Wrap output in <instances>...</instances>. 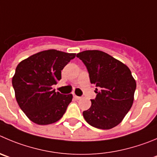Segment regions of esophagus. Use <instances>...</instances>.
<instances>
[{
	"label": "esophagus",
	"instance_id": "obj_1",
	"mask_svg": "<svg viewBox=\"0 0 157 157\" xmlns=\"http://www.w3.org/2000/svg\"><path fill=\"white\" fill-rule=\"evenodd\" d=\"M73 97H74L75 99H76V100H78V99H80V98H81V97H80V96H77V95H73Z\"/></svg>",
	"mask_w": 157,
	"mask_h": 157
}]
</instances>
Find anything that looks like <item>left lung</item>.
I'll list each match as a JSON object with an SVG mask.
<instances>
[{"mask_svg":"<svg viewBox=\"0 0 157 157\" xmlns=\"http://www.w3.org/2000/svg\"><path fill=\"white\" fill-rule=\"evenodd\" d=\"M76 57L87 68L90 82L96 87L92 105L82 113L86 122L98 129L119 125L132 107L136 83L125 64L102 51L88 50Z\"/></svg>","mask_w":157,"mask_h":157,"instance_id":"left-lung-1","label":"left lung"}]
</instances>
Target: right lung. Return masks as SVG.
I'll return each mask as SVG.
<instances>
[{"mask_svg":"<svg viewBox=\"0 0 157 157\" xmlns=\"http://www.w3.org/2000/svg\"><path fill=\"white\" fill-rule=\"evenodd\" d=\"M75 53L50 49L21 61L12 78V86L19 106L28 119L38 125L59 121L72 100L52 86L62 78V70L75 59Z\"/></svg>","mask_w":157,"mask_h":157,"instance_id":"1","label":"right lung"}]
</instances>
